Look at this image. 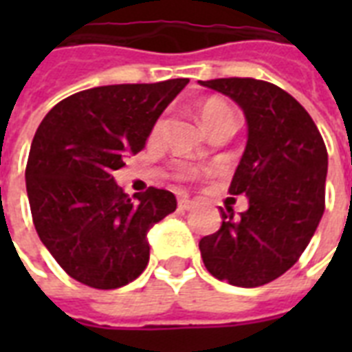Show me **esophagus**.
<instances>
[{
    "mask_svg": "<svg viewBox=\"0 0 352 352\" xmlns=\"http://www.w3.org/2000/svg\"><path fill=\"white\" fill-rule=\"evenodd\" d=\"M195 204H197V201L184 197V199H181V201H179V208H181V210H192Z\"/></svg>",
    "mask_w": 352,
    "mask_h": 352,
    "instance_id": "34e87169",
    "label": "esophagus"
}]
</instances>
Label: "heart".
Masks as SVG:
<instances>
[{
    "label": "heart",
    "mask_w": 352,
    "mask_h": 352,
    "mask_svg": "<svg viewBox=\"0 0 352 352\" xmlns=\"http://www.w3.org/2000/svg\"><path fill=\"white\" fill-rule=\"evenodd\" d=\"M199 118L203 122V127L206 131L214 129L215 126L219 124H225V122H235L234 111L230 109V106L223 100H217V98H212V100H206L199 109ZM160 129V122L155 124L153 127V135L159 133Z\"/></svg>",
    "instance_id": "1"
}]
</instances>
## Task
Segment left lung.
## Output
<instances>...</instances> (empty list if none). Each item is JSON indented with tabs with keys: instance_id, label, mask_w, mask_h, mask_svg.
<instances>
[{
	"instance_id": "left-lung-1",
	"label": "left lung",
	"mask_w": 352,
	"mask_h": 352,
	"mask_svg": "<svg viewBox=\"0 0 352 352\" xmlns=\"http://www.w3.org/2000/svg\"><path fill=\"white\" fill-rule=\"evenodd\" d=\"M230 96L248 127L232 195L248 210L221 208V228L199 241L204 267L235 287H261L294 265L325 210L327 148L305 107L281 87L254 78L199 80Z\"/></svg>"
}]
</instances>
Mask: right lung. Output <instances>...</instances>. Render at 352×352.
Segmentation results:
<instances>
[{"label":"right lung","mask_w":352,"mask_h":352,"mask_svg":"<svg viewBox=\"0 0 352 352\" xmlns=\"http://www.w3.org/2000/svg\"><path fill=\"white\" fill-rule=\"evenodd\" d=\"M188 82L80 91L36 129L25 170L32 223L58 265L80 283L118 289L148 265L149 228L175 212L177 199L153 186L129 199L113 171L144 149L157 118Z\"/></svg>","instance_id":"add662e5"}]
</instances>
